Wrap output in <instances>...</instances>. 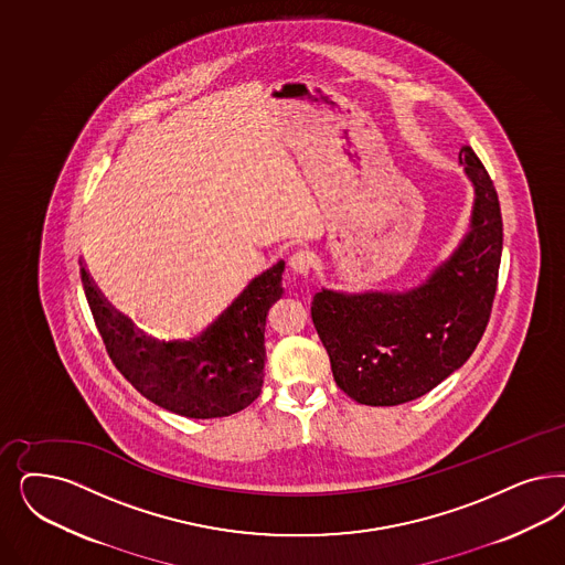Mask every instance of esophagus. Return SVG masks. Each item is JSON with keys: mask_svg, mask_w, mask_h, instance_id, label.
Listing matches in <instances>:
<instances>
[{"mask_svg": "<svg viewBox=\"0 0 565 565\" xmlns=\"http://www.w3.org/2000/svg\"><path fill=\"white\" fill-rule=\"evenodd\" d=\"M312 267V254L309 250H296L290 256V269L298 275H309Z\"/></svg>", "mask_w": 565, "mask_h": 565, "instance_id": "esophagus-1", "label": "esophagus"}]
</instances>
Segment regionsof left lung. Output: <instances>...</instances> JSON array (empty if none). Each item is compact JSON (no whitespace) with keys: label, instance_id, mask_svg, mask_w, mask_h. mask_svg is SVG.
Here are the masks:
<instances>
[{"label":"left lung","instance_id":"obj_1","mask_svg":"<svg viewBox=\"0 0 565 565\" xmlns=\"http://www.w3.org/2000/svg\"><path fill=\"white\" fill-rule=\"evenodd\" d=\"M459 164L473 190L469 225L457 248L405 290L321 288L312 323L330 354L338 388L361 405L394 407L445 382L487 330L503 250L494 185L469 146Z\"/></svg>","mask_w":565,"mask_h":565}]
</instances>
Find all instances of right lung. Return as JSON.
I'll return each instance as SVG.
<instances>
[{
    "instance_id": "obj_1",
    "label": "right lung",
    "mask_w": 565,
    "mask_h": 565,
    "mask_svg": "<svg viewBox=\"0 0 565 565\" xmlns=\"http://www.w3.org/2000/svg\"><path fill=\"white\" fill-rule=\"evenodd\" d=\"M81 281L102 340L117 370L158 407L192 419L227 417L246 409L260 394L265 377V326L281 298L277 260L188 340H158L102 294L83 258Z\"/></svg>"
}]
</instances>
